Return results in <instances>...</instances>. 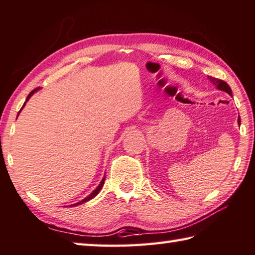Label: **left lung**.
<instances>
[{
  "mask_svg": "<svg viewBox=\"0 0 255 255\" xmlns=\"http://www.w3.org/2000/svg\"><path fill=\"white\" fill-rule=\"evenodd\" d=\"M208 80L214 85H216V88H217L218 90H221V91L226 92V93L230 94V96H232V89L230 88V85H228L226 82H224L223 80L216 79V77H211V76H208ZM237 123L241 124V118L240 117H239V119H237Z\"/></svg>",
  "mask_w": 255,
  "mask_h": 255,
  "instance_id": "left-lung-1",
  "label": "left lung"
}]
</instances>
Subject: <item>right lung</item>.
Here are the masks:
<instances>
[{"instance_id": "right-lung-1", "label": "right lung", "mask_w": 255, "mask_h": 255, "mask_svg": "<svg viewBox=\"0 0 255 255\" xmlns=\"http://www.w3.org/2000/svg\"><path fill=\"white\" fill-rule=\"evenodd\" d=\"M38 90H39V88L34 89V90H33V91H31V92H30V93H29V96L27 97V100H25V102L23 103V106H22V108H23V107L25 106V103H27V101L29 100V99L32 97V94H33L34 92H37V91H38ZM22 108H21V110H22ZM21 110H20V111H21ZM20 111H19V114H20ZM19 114H18V116H19ZM105 180H106V176H103V179L101 180V182H100V184H99V185H98V187L96 188V190H93V191H92V193H91V195H89L88 197H86V198H84V199H83V200H81V201H79V202H76V204H74V205H71V207H73V206H79V205H82V204H84V202H86V201H89V200H91V199H93V198H94V197H96V196L98 195V193H99V192H100V190L102 189V187H103V184H105Z\"/></svg>"}]
</instances>
